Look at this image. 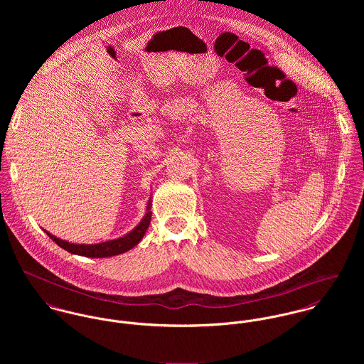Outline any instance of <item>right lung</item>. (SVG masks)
<instances>
[{"instance_id": "obj_1", "label": "right lung", "mask_w": 364, "mask_h": 364, "mask_svg": "<svg viewBox=\"0 0 364 364\" xmlns=\"http://www.w3.org/2000/svg\"><path fill=\"white\" fill-rule=\"evenodd\" d=\"M151 203L149 202V206H147V213L144 215V218L141 220V223L133 230L130 231L129 234H126L124 237L122 238H117V240H112V241H106V242H101V244H94V245H85V244H70L67 241H63L57 237L52 235L50 232H48V235L52 238L53 241L61 247L63 250L71 252V254H75V255H81V257H88V258H107V257H114V255H119V254H123L129 250H132L134 245H137L141 238L144 237L149 225H150V221H151Z\"/></svg>"}]
</instances>
